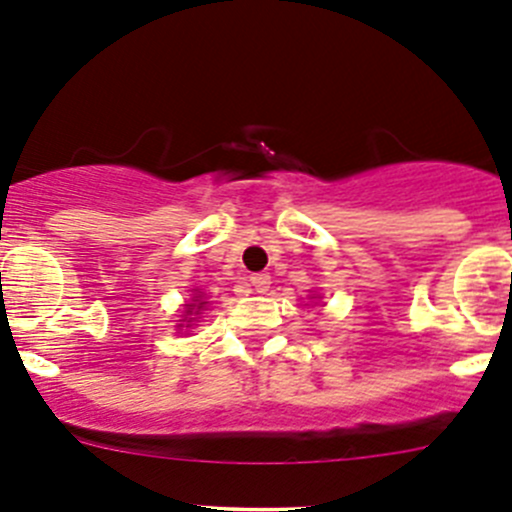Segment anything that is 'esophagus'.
<instances>
[{"mask_svg": "<svg viewBox=\"0 0 512 512\" xmlns=\"http://www.w3.org/2000/svg\"><path fill=\"white\" fill-rule=\"evenodd\" d=\"M250 285L255 292H267V289H270V275H267V272H257V275L250 277Z\"/></svg>", "mask_w": 512, "mask_h": 512, "instance_id": "1", "label": "esophagus"}]
</instances>
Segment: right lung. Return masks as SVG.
I'll return each mask as SVG.
<instances>
[{
    "label": "right lung",
    "mask_w": 512,
    "mask_h": 512,
    "mask_svg": "<svg viewBox=\"0 0 512 512\" xmlns=\"http://www.w3.org/2000/svg\"><path fill=\"white\" fill-rule=\"evenodd\" d=\"M193 292H195V297H193V302L185 304V314H193V309H198V312H200V309H203V304H205V302H200V299H203V294H198V289H193ZM190 322H193V319H190Z\"/></svg>",
    "instance_id": "1"
}]
</instances>
